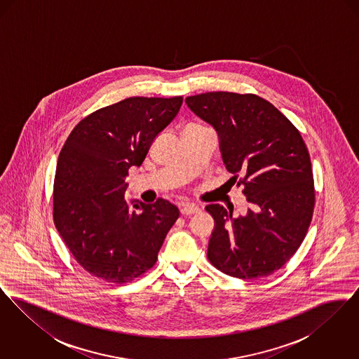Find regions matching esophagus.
<instances>
[{"mask_svg": "<svg viewBox=\"0 0 359 359\" xmlns=\"http://www.w3.org/2000/svg\"><path fill=\"white\" fill-rule=\"evenodd\" d=\"M199 207L195 205H186L182 207V210H180V212H182V215H192V214H196V212H199Z\"/></svg>", "mask_w": 359, "mask_h": 359, "instance_id": "obj_1", "label": "esophagus"}]
</instances>
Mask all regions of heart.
Returning <instances> with one entry per match:
<instances>
[{"mask_svg":"<svg viewBox=\"0 0 359 359\" xmlns=\"http://www.w3.org/2000/svg\"><path fill=\"white\" fill-rule=\"evenodd\" d=\"M192 128H201V125H188L187 128H186V130H187V129H192Z\"/></svg>","mask_w":359,"mask_h":359,"instance_id":"1","label":"heart"}]
</instances>
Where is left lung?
Masks as SVG:
<instances>
[{"instance_id": "left-lung-1", "label": "left lung", "mask_w": 359, "mask_h": 359, "mask_svg": "<svg viewBox=\"0 0 359 359\" xmlns=\"http://www.w3.org/2000/svg\"><path fill=\"white\" fill-rule=\"evenodd\" d=\"M188 107L221 137L231 182L243 186L246 217L205 207L215 221L208 261L242 280L265 277L290 261L307 236L315 186L307 145L280 110L256 94L212 91L186 98Z\"/></svg>"}]
</instances>
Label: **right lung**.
<instances>
[{"mask_svg":"<svg viewBox=\"0 0 359 359\" xmlns=\"http://www.w3.org/2000/svg\"><path fill=\"white\" fill-rule=\"evenodd\" d=\"M183 97H130L88 114L66 140L55 172L53 223L86 272L125 284L154 268L179 210L125 196L132 165L176 117Z\"/></svg>","mask_w":359,"mask_h":359,"instance_id":"obj_1","label":"right lung"}]
</instances>
